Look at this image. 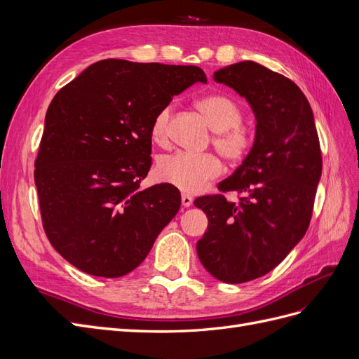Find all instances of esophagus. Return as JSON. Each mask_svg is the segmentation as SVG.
Instances as JSON below:
<instances>
[{
  "label": "esophagus",
  "mask_w": 359,
  "mask_h": 359,
  "mask_svg": "<svg viewBox=\"0 0 359 359\" xmlns=\"http://www.w3.org/2000/svg\"><path fill=\"white\" fill-rule=\"evenodd\" d=\"M181 202H182V206H186L187 208V206H190L193 203V198L190 196V194H182Z\"/></svg>",
  "instance_id": "esophagus-1"
}]
</instances>
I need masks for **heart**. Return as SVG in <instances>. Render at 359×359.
Instances as JSON below:
<instances>
[{
	"mask_svg": "<svg viewBox=\"0 0 359 359\" xmlns=\"http://www.w3.org/2000/svg\"><path fill=\"white\" fill-rule=\"evenodd\" d=\"M196 107L214 130V147L227 161L241 160L253 145L252 128L243 126V109L233 99L222 94L202 97ZM172 107L166 106L156 115L151 126V137L156 144H165ZM222 165L212 154H190L180 151L161 157L157 163V175L161 181L186 193L202 191L206 184L217 178Z\"/></svg>",
	"mask_w": 359,
	"mask_h": 359,
	"instance_id": "1",
	"label": "heart"
}]
</instances>
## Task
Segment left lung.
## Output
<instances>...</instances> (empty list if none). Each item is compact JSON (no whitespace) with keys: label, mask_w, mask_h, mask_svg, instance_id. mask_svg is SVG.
<instances>
[{"label":"left lung","mask_w":359,"mask_h":359,"mask_svg":"<svg viewBox=\"0 0 359 359\" xmlns=\"http://www.w3.org/2000/svg\"><path fill=\"white\" fill-rule=\"evenodd\" d=\"M212 79L244 97L256 132L247 157L219 184V190L244 198L194 201L208 217L196 250L214 278L245 283L274 269L306 235L322 175L320 145L307 97L283 74L241 61L217 70Z\"/></svg>","instance_id":"obj_1"}]
</instances>
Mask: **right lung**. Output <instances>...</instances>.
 <instances>
[{"instance_id":"obj_1","label":"right lung","mask_w":359,"mask_h":359,"mask_svg":"<svg viewBox=\"0 0 359 359\" xmlns=\"http://www.w3.org/2000/svg\"><path fill=\"white\" fill-rule=\"evenodd\" d=\"M196 66L102 60L50 102L34 181L50 244L83 273L116 278L144 262L181 194L139 189L151 168L156 115L193 83Z\"/></svg>"}]
</instances>
